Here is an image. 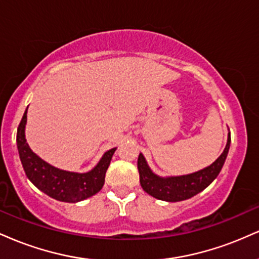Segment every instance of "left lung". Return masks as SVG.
Wrapping results in <instances>:
<instances>
[{
  "label": "left lung",
  "mask_w": 259,
  "mask_h": 259,
  "mask_svg": "<svg viewBox=\"0 0 259 259\" xmlns=\"http://www.w3.org/2000/svg\"><path fill=\"white\" fill-rule=\"evenodd\" d=\"M230 133H229L224 151L212 164L195 173L178 175V177H159L153 173L144 154L140 153L138 169L142 189L157 200L167 202H179L194 197L198 192L203 191L221 173L230 148Z\"/></svg>",
  "instance_id": "obj_1"
}]
</instances>
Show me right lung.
<instances>
[{
	"instance_id": "add662e5",
	"label": "right lung",
	"mask_w": 259,
	"mask_h": 259,
	"mask_svg": "<svg viewBox=\"0 0 259 259\" xmlns=\"http://www.w3.org/2000/svg\"><path fill=\"white\" fill-rule=\"evenodd\" d=\"M26 113L28 108L25 109L24 115L18 126L17 147L28 179L44 194L61 202L75 203L97 194L105 184L106 171L117 147L111 148L103 153L99 163L86 173H76L56 168L50 163L45 162L29 147L25 139Z\"/></svg>"
}]
</instances>
